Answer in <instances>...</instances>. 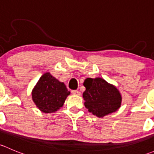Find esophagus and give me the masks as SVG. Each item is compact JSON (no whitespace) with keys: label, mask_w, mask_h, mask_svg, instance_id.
<instances>
[{"label":"esophagus","mask_w":154,"mask_h":154,"mask_svg":"<svg viewBox=\"0 0 154 154\" xmlns=\"http://www.w3.org/2000/svg\"><path fill=\"white\" fill-rule=\"evenodd\" d=\"M71 93L74 95H80V92L77 90H73V91H71Z\"/></svg>","instance_id":"1"}]
</instances>
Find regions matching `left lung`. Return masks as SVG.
<instances>
[{
  "label": "left lung",
  "mask_w": 154,
  "mask_h": 154,
  "mask_svg": "<svg viewBox=\"0 0 154 154\" xmlns=\"http://www.w3.org/2000/svg\"><path fill=\"white\" fill-rule=\"evenodd\" d=\"M83 86L86 87L83 94L85 106L97 117H105L122 106V97L119 90L104 79L86 78Z\"/></svg>",
  "instance_id": "obj_1"
}]
</instances>
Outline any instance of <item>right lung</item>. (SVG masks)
Wrapping results in <instances>:
<instances>
[{"mask_svg":"<svg viewBox=\"0 0 154 154\" xmlns=\"http://www.w3.org/2000/svg\"><path fill=\"white\" fill-rule=\"evenodd\" d=\"M70 93L64 83L46 72L32 88V99L40 111L53 113L63 106Z\"/></svg>","mask_w":154,"mask_h":154,"instance_id":"right-lung-1","label":"right lung"}]
</instances>
